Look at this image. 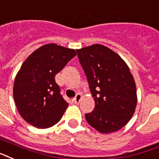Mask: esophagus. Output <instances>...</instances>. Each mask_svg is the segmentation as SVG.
<instances>
[{"mask_svg":"<svg viewBox=\"0 0 159 159\" xmlns=\"http://www.w3.org/2000/svg\"><path fill=\"white\" fill-rule=\"evenodd\" d=\"M81 99H82V94L78 93V94L76 95L74 98H73V101H74V102L76 104H78L80 102V101H81Z\"/></svg>","mask_w":159,"mask_h":159,"instance_id":"obj_1","label":"esophagus"}]
</instances>
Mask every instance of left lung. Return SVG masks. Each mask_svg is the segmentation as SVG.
<instances>
[{
	"label": "left lung",
	"instance_id": "8db88e82",
	"mask_svg": "<svg viewBox=\"0 0 159 159\" xmlns=\"http://www.w3.org/2000/svg\"><path fill=\"white\" fill-rule=\"evenodd\" d=\"M77 52L95 101L93 112L85 114L87 122L102 133L119 130L130 121L137 105L136 84L129 67L102 45Z\"/></svg>",
	"mask_w": 159,
	"mask_h": 159
}]
</instances>
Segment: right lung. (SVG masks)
Returning a JSON list of instances; mask_svg holds the SVG:
<instances>
[{
    "label": "right lung",
    "instance_id": "add662e5",
    "mask_svg": "<svg viewBox=\"0 0 159 159\" xmlns=\"http://www.w3.org/2000/svg\"><path fill=\"white\" fill-rule=\"evenodd\" d=\"M77 53L54 43L31 53L16 76L13 97L20 115L35 128L52 127L68 107L55 76Z\"/></svg>",
    "mask_w": 159,
    "mask_h": 159
}]
</instances>
